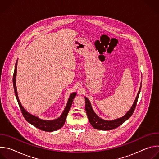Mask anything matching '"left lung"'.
<instances>
[{"label":"left lung","instance_id":"left-lung-1","mask_svg":"<svg viewBox=\"0 0 159 159\" xmlns=\"http://www.w3.org/2000/svg\"><path fill=\"white\" fill-rule=\"evenodd\" d=\"M142 85V84H141ZM141 87L139 89V93L137 94V97H136V99L134 101V103L131 107V109L127 112L126 114L118 119L114 120H111V121H107L101 119L99 118L96 113L94 112L91 104H90V102L89 100L87 98H85V111L87 113V116L88 117L89 121L90 123V125H92V126L97 129L99 130H111L115 129L116 128H118L120 125H121L123 123H125L127 120H128L131 116L133 115V113L135 109L136 106H137V101L139 97L140 92L141 90Z\"/></svg>","mask_w":159,"mask_h":159}]
</instances>
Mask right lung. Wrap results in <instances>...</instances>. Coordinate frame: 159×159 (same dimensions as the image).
<instances>
[{"mask_svg": "<svg viewBox=\"0 0 159 159\" xmlns=\"http://www.w3.org/2000/svg\"><path fill=\"white\" fill-rule=\"evenodd\" d=\"M17 60L16 61V65H15V69L14 72V75H13V86H14V93L17 99V101L18 102L19 107L20 109V111L22 113V115L25 117L26 120L31 124L32 125L34 126L37 128L44 131H48V132H52L56 131L60 128H61L63 125L65 124L66 116L68 113H69V111L70 109V107L72 106L73 99L76 96V93H73L70 94L69 100H68L66 107L65 108L63 112H62V114L61 116L58 118L56 120H43L41 119H39L38 117L34 116L33 115H31L30 113L28 112L24 107L22 106L19 100V98L17 96V89H16V72H17Z\"/></svg>", "mask_w": 159, "mask_h": 159, "instance_id": "1", "label": "right lung"}]
</instances>
